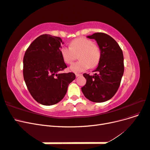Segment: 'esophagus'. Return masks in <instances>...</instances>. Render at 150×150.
Wrapping results in <instances>:
<instances>
[{
    "instance_id": "esophagus-1",
    "label": "esophagus",
    "mask_w": 150,
    "mask_h": 150,
    "mask_svg": "<svg viewBox=\"0 0 150 150\" xmlns=\"http://www.w3.org/2000/svg\"><path fill=\"white\" fill-rule=\"evenodd\" d=\"M82 76V74H76V78H77V77H79V76Z\"/></svg>"
}]
</instances>
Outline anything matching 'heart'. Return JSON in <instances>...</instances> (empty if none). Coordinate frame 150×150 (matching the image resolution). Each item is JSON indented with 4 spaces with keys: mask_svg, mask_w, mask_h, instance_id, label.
<instances>
[{
    "mask_svg": "<svg viewBox=\"0 0 150 150\" xmlns=\"http://www.w3.org/2000/svg\"><path fill=\"white\" fill-rule=\"evenodd\" d=\"M79 54V61L74 62L70 66V70L79 73L91 67L98 65L101 57V52L99 47L94 44L91 40L85 38H80L72 40L70 46H62L60 54L63 61L66 64H71L75 58V54Z\"/></svg>",
    "mask_w": 150,
    "mask_h": 150,
    "instance_id": "obj_1",
    "label": "heart"
}]
</instances>
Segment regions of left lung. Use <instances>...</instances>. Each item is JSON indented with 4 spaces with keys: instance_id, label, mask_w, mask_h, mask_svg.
<instances>
[{
    "instance_id": "obj_1",
    "label": "left lung",
    "mask_w": 150,
    "mask_h": 150,
    "mask_svg": "<svg viewBox=\"0 0 150 150\" xmlns=\"http://www.w3.org/2000/svg\"><path fill=\"white\" fill-rule=\"evenodd\" d=\"M101 49V57L93 76L84 73L86 83L81 88L84 96L95 103L105 102L117 92L124 73V57L121 49L109 35L97 33L88 35Z\"/></svg>"
}]
</instances>
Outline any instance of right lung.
<instances>
[{
  "instance_id": "obj_1",
  "label": "right lung",
  "mask_w": 150,
  "mask_h": 150,
  "mask_svg": "<svg viewBox=\"0 0 150 150\" xmlns=\"http://www.w3.org/2000/svg\"><path fill=\"white\" fill-rule=\"evenodd\" d=\"M62 39L49 34L39 36L26 50L23 75L31 96L45 106L55 104L64 98L73 72L61 73L67 67L60 54Z\"/></svg>"
}]
</instances>
